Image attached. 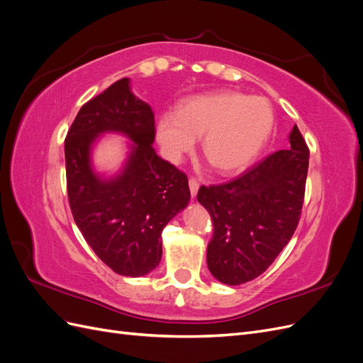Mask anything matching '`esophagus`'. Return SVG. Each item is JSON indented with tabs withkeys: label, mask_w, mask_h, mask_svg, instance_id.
Returning <instances> with one entry per match:
<instances>
[{
	"label": "esophagus",
	"mask_w": 363,
	"mask_h": 363,
	"mask_svg": "<svg viewBox=\"0 0 363 363\" xmlns=\"http://www.w3.org/2000/svg\"><path fill=\"white\" fill-rule=\"evenodd\" d=\"M200 188V183L196 179H189V189H191V195L196 196V192H199Z\"/></svg>",
	"instance_id": "esophagus-1"
}]
</instances>
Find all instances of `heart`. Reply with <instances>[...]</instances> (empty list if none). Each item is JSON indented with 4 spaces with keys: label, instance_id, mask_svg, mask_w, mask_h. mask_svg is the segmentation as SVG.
<instances>
[{
    "label": "heart",
    "instance_id": "b5f03b06",
    "mask_svg": "<svg viewBox=\"0 0 363 363\" xmlns=\"http://www.w3.org/2000/svg\"><path fill=\"white\" fill-rule=\"evenodd\" d=\"M274 113L265 98L240 92H216L184 100L177 115H163L156 127L159 144L172 163H179L201 138L208 163L221 174L247 168L271 133Z\"/></svg>",
    "mask_w": 363,
    "mask_h": 363
}]
</instances>
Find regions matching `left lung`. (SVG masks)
Returning <instances> with one entry per match:
<instances>
[{"label": "left lung", "mask_w": 363, "mask_h": 363, "mask_svg": "<svg viewBox=\"0 0 363 363\" xmlns=\"http://www.w3.org/2000/svg\"><path fill=\"white\" fill-rule=\"evenodd\" d=\"M289 144L232 182L201 186L196 195L213 221L207 267L221 283L236 286L259 277L298 225L309 148L296 125Z\"/></svg>", "instance_id": "1"}]
</instances>
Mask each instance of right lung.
Instances as JSON below:
<instances>
[{
    "label": "right lung",
    "mask_w": 363,
    "mask_h": 363,
    "mask_svg": "<svg viewBox=\"0 0 363 363\" xmlns=\"http://www.w3.org/2000/svg\"><path fill=\"white\" fill-rule=\"evenodd\" d=\"M134 140L123 171L106 181L93 172L90 150L100 134ZM151 107L121 79L83 104L65 139L67 189L77 227L95 255L116 274L145 276L162 257V232L191 199L188 177L160 159Z\"/></svg>",
    "instance_id": "right-lung-1"
}]
</instances>
